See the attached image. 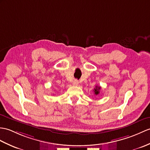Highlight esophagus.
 <instances>
[{
	"label": "esophagus",
	"instance_id": "esophagus-1",
	"mask_svg": "<svg viewBox=\"0 0 150 150\" xmlns=\"http://www.w3.org/2000/svg\"><path fill=\"white\" fill-rule=\"evenodd\" d=\"M78 84H79V81L77 80H75V81H74V82H73V85L74 86H77Z\"/></svg>",
	"mask_w": 150,
	"mask_h": 150
}]
</instances>
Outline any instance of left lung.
Here are the masks:
<instances>
[{"label": "left lung", "instance_id": "left-lung-1", "mask_svg": "<svg viewBox=\"0 0 150 150\" xmlns=\"http://www.w3.org/2000/svg\"><path fill=\"white\" fill-rule=\"evenodd\" d=\"M100 89H101V87L100 86H96L95 88L94 89L93 91L94 93H95V94L96 95H98L100 94Z\"/></svg>", "mask_w": 150, "mask_h": 150}]
</instances>
